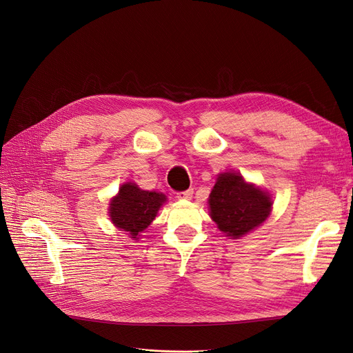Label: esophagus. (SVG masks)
<instances>
[{"mask_svg": "<svg viewBox=\"0 0 353 353\" xmlns=\"http://www.w3.org/2000/svg\"><path fill=\"white\" fill-rule=\"evenodd\" d=\"M177 199L180 200H190L193 197V189H189V190H184V192H177L176 193Z\"/></svg>", "mask_w": 353, "mask_h": 353, "instance_id": "34e87169", "label": "esophagus"}]
</instances>
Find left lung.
Returning <instances> with one entry per match:
<instances>
[{
	"label": "left lung",
	"instance_id": "obj_1",
	"mask_svg": "<svg viewBox=\"0 0 353 353\" xmlns=\"http://www.w3.org/2000/svg\"><path fill=\"white\" fill-rule=\"evenodd\" d=\"M209 206L219 230L239 239L263 223L270 213L272 200L240 174L223 173L219 174L209 196Z\"/></svg>",
	"mask_w": 353,
	"mask_h": 353
}]
</instances>
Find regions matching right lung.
<instances>
[{
    "label": "right lung",
    "instance_id": "obj_1",
    "mask_svg": "<svg viewBox=\"0 0 353 353\" xmlns=\"http://www.w3.org/2000/svg\"><path fill=\"white\" fill-rule=\"evenodd\" d=\"M164 201L165 196L163 193L141 190L134 183H125L120 188L119 194L111 200L110 219L116 228L128 232L137 240L139 233L152 223Z\"/></svg>",
    "mask_w": 353,
    "mask_h": 353
}]
</instances>
